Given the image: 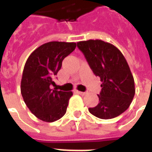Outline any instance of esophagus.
I'll list each match as a JSON object with an SVG mask.
<instances>
[{"instance_id":"1","label":"esophagus","mask_w":152,"mask_h":152,"mask_svg":"<svg viewBox=\"0 0 152 152\" xmlns=\"http://www.w3.org/2000/svg\"><path fill=\"white\" fill-rule=\"evenodd\" d=\"M76 94H80V95H85L86 94V92H81V91H79V90H76Z\"/></svg>"}]
</instances>
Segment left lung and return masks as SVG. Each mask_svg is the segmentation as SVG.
<instances>
[{
    "label": "left lung",
    "instance_id": "obj_1",
    "mask_svg": "<svg viewBox=\"0 0 152 152\" xmlns=\"http://www.w3.org/2000/svg\"><path fill=\"white\" fill-rule=\"evenodd\" d=\"M94 75L100 77L99 102L89 112L100 119H112L125 112L135 94L134 76L126 59L116 47L101 40L77 42Z\"/></svg>",
    "mask_w": 152,
    "mask_h": 152
}]
</instances>
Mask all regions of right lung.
Returning a JSON list of instances; mask_svg holds the SVG:
<instances>
[{"mask_svg": "<svg viewBox=\"0 0 152 152\" xmlns=\"http://www.w3.org/2000/svg\"><path fill=\"white\" fill-rule=\"evenodd\" d=\"M76 43L50 41L38 47L28 57L21 80V94L29 110L45 122H53L66 112L72 92L50 88L62 62L76 49Z\"/></svg>", "mask_w": 152, "mask_h": 152, "instance_id": "obj_1", "label": "right lung"}]
</instances>
